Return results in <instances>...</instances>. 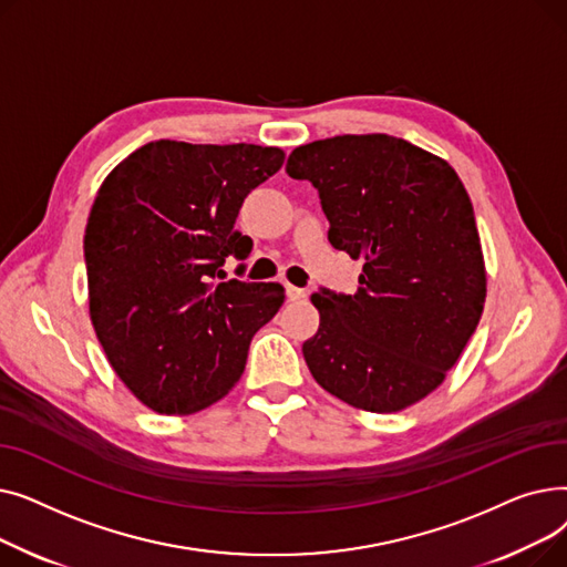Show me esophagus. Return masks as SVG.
I'll return each instance as SVG.
<instances>
[{
	"instance_id": "34e87169",
	"label": "esophagus",
	"mask_w": 567,
	"mask_h": 567,
	"mask_svg": "<svg viewBox=\"0 0 567 567\" xmlns=\"http://www.w3.org/2000/svg\"><path fill=\"white\" fill-rule=\"evenodd\" d=\"M285 291H287V299L289 301H301L303 296H306V289L293 287V285H285Z\"/></svg>"
}]
</instances>
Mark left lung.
Masks as SVG:
<instances>
[{
	"instance_id": "8db88e82",
	"label": "left lung",
	"mask_w": 567,
	"mask_h": 567,
	"mask_svg": "<svg viewBox=\"0 0 567 567\" xmlns=\"http://www.w3.org/2000/svg\"><path fill=\"white\" fill-rule=\"evenodd\" d=\"M285 169L317 188L331 246L363 261L355 293H312L319 331L303 342L312 377L372 413L423 400L457 363L487 293L457 172L383 133L296 146Z\"/></svg>"
}]
</instances>
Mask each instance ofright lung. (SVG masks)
<instances>
[{
    "instance_id": "1",
    "label": "right lung",
    "mask_w": 567,
    "mask_h": 567,
    "mask_svg": "<svg viewBox=\"0 0 567 567\" xmlns=\"http://www.w3.org/2000/svg\"><path fill=\"white\" fill-rule=\"evenodd\" d=\"M282 163L276 146L158 140L103 182L84 229L89 315L148 409L186 415L227 395L252 336L280 310V285L218 278L229 255H250L238 208Z\"/></svg>"
}]
</instances>
